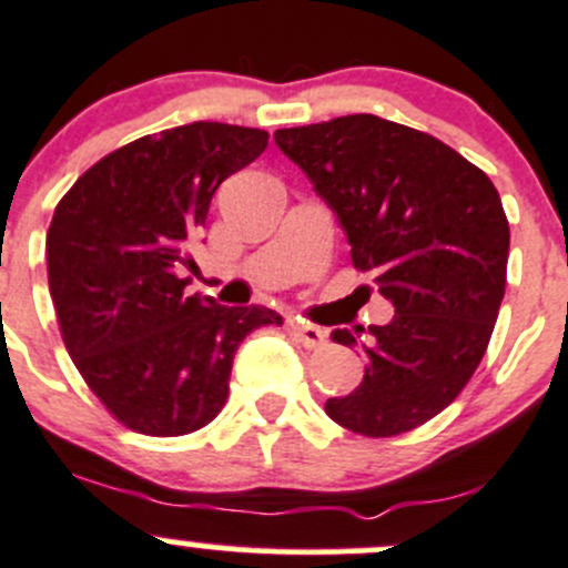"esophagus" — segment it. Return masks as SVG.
<instances>
[{"label":"esophagus","instance_id":"34e87169","mask_svg":"<svg viewBox=\"0 0 568 568\" xmlns=\"http://www.w3.org/2000/svg\"><path fill=\"white\" fill-rule=\"evenodd\" d=\"M291 334L296 337V343L304 345V348H321L326 343V332L318 329V326H310V324H291Z\"/></svg>","mask_w":568,"mask_h":568}]
</instances>
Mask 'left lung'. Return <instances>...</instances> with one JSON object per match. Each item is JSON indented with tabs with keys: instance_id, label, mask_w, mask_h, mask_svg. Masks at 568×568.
I'll return each mask as SVG.
<instances>
[{
	"instance_id": "left-lung-1",
	"label": "left lung",
	"mask_w": 568,
	"mask_h": 568,
	"mask_svg": "<svg viewBox=\"0 0 568 568\" xmlns=\"http://www.w3.org/2000/svg\"><path fill=\"white\" fill-rule=\"evenodd\" d=\"M274 141L337 214L354 266L394 304L386 326L332 332L369 362L326 414L367 438L425 425L465 389L498 318L509 261L498 190L444 141L373 113L285 128Z\"/></svg>"
}]
</instances>
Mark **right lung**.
Instances as JSON below:
<instances>
[{"instance_id":"obj_1","label":"right lung","mask_w":568,"mask_h":568,"mask_svg":"<svg viewBox=\"0 0 568 568\" xmlns=\"http://www.w3.org/2000/svg\"><path fill=\"white\" fill-rule=\"evenodd\" d=\"M268 133L223 122L163 130L105 154L57 204L48 288L81 378L116 422L154 438L201 429L223 410L234 354L274 310L187 296V244L220 184Z\"/></svg>"}]
</instances>
